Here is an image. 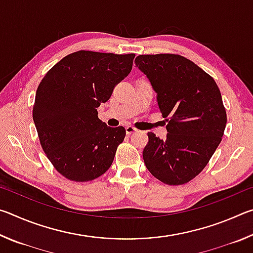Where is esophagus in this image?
Here are the masks:
<instances>
[{
  "instance_id": "1",
  "label": "esophagus",
  "mask_w": 253,
  "mask_h": 253,
  "mask_svg": "<svg viewBox=\"0 0 253 253\" xmlns=\"http://www.w3.org/2000/svg\"><path fill=\"white\" fill-rule=\"evenodd\" d=\"M136 131H137V129H136L134 126H127L126 127L127 135H131V134H134V132H136Z\"/></svg>"
}]
</instances>
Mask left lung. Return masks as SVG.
Segmentation results:
<instances>
[{"label":"left lung","mask_w":253,"mask_h":253,"mask_svg":"<svg viewBox=\"0 0 253 253\" xmlns=\"http://www.w3.org/2000/svg\"><path fill=\"white\" fill-rule=\"evenodd\" d=\"M151 81L166 139L148 132L147 169L168 185H182L202 172L222 140L226 111L214 79L179 54H140L135 60Z\"/></svg>","instance_id":"obj_1"}]
</instances>
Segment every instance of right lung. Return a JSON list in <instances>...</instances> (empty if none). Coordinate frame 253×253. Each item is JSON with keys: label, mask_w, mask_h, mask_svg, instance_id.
Returning <instances> with one entry per match:
<instances>
[{"label": "right lung", "mask_w": 253, "mask_h": 253, "mask_svg": "<svg viewBox=\"0 0 253 253\" xmlns=\"http://www.w3.org/2000/svg\"><path fill=\"white\" fill-rule=\"evenodd\" d=\"M134 58L80 50L62 58L41 80L33 122L46 157L67 179L92 181L113 164L126 130L107 126L97 108L129 75Z\"/></svg>", "instance_id": "1"}]
</instances>
